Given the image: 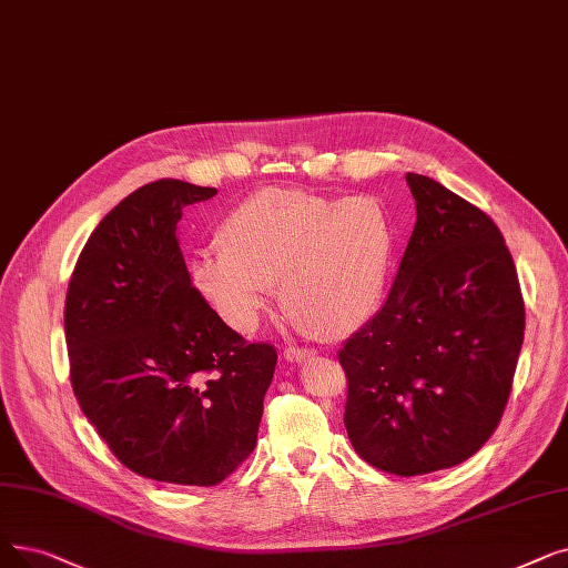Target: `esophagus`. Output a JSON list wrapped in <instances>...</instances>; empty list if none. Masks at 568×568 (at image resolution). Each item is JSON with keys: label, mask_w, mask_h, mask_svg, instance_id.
<instances>
[{"label": "esophagus", "mask_w": 568, "mask_h": 568, "mask_svg": "<svg viewBox=\"0 0 568 568\" xmlns=\"http://www.w3.org/2000/svg\"><path fill=\"white\" fill-rule=\"evenodd\" d=\"M283 357L287 362H306V359L315 357V351L313 348H300V345H290V348L283 351Z\"/></svg>", "instance_id": "esophagus-1"}]
</instances>
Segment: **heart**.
I'll use <instances>...</instances> for the list:
<instances>
[{"label": "heart", "instance_id": "heart-1", "mask_svg": "<svg viewBox=\"0 0 568 568\" xmlns=\"http://www.w3.org/2000/svg\"><path fill=\"white\" fill-rule=\"evenodd\" d=\"M217 236L190 274L225 325L253 332L281 285L283 311L317 336L348 334L378 311L399 243L376 196L334 200L300 187L251 194Z\"/></svg>", "mask_w": 568, "mask_h": 568}]
</instances>
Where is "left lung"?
<instances>
[{
	"mask_svg": "<svg viewBox=\"0 0 568 568\" xmlns=\"http://www.w3.org/2000/svg\"><path fill=\"white\" fill-rule=\"evenodd\" d=\"M406 183L415 230L383 308L338 362L353 448L410 478L462 464L499 427L525 302L495 220L427 176L406 174Z\"/></svg>",
	"mask_w": 568,
	"mask_h": 568,
	"instance_id": "left-lung-1",
	"label": "left lung"
}]
</instances>
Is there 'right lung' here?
Returning a JSON list of instances; mask_svg holds the SVG:
<instances>
[{"instance_id": "right-lung-1", "label": "right lung", "mask_w": 568, "mask_h": 568, "mask_svg": "<svg viewBox=\"0 0 568 568\" xmlns=\"http://www.w3.org/2000/svg\"><path fill=\"white\" fill-rule=\"evenodd\" d=\"M215 187L162 179L94 227L64 302L69 378L130 471L213 487L255 450L278 353L227 327L190 281L183 209Z\"/></svg>"}]
</instances>
